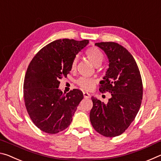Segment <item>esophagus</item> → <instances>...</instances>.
<instances>
[{
	"mask_svg": "<svg viewBox=\"0 0 161 161\" xmlns=\"http://www.w3.org/2000/svg\"><path fill=\"white\" fill-rule=\"evenodd\" d=\"M83 95H84V97L85 98V99H89V98H90V94H89L88 92H83Z\"/></svg>",
	"mask_w": 161,
	"mask_h": 161,
	"instance_id": "1",
	"label": "esophagus"
}]
</instances>
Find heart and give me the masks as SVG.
Here are the masks:
<instances>
[{
    "instance_id": "heart-1",
    "label": "heart",
    "mask_w": 161,
    "mask_h": 161,
    "mask_svg": "<svg viewBox=\"0 0 161 161\" xmlns=\"http://www.w3.org/2000/svg\"><path fill=\"white\" fill-rule=\"evenodd\" d=\"M85 54L87 59L95 67L100 66L102 64V62L103 61V59H104L103 53L97 47L89 48L88 50H86ZM77 58H75L73 59L72 64H71V69L72 70L75 69L76 64H77ZM95 83H96V80L93 78L81 77L77 81V84H79V86L81 89H84V90H91L94 87Z\"/></svg>"
}]
</instances>
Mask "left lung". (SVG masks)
Here are the masks:
<instances>
[{"mask_svg":"<svg viewBox=\"0 0 161 161\" xmlns=\"http://www.w3.org/2000/svg\"><path fill=\"white\" fill-rule=\"evenodd\" d=\"M104 52L108 68L99 91L111 92L107 103L92 97L93 107L89 118L92 126L106 137L121 135L130 126L139 110L143 97V84L134 58L123 46L114 42H97Z\"/></svg>","mask_w":161,"mask_h":161,"instance_id":"obj_1","label":"left lung"}]
</instances>
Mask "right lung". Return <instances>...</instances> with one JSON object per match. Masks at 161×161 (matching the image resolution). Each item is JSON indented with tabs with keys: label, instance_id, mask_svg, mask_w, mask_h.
Returning <instances> with one entry per match:
<instances>
[{
	"label": "right lung",
	"instance_id": "add662e5",
	"mask_svg": "<svg viewBox=\"0 0 161 161\" xmlns=\"http://www.w3.org/2000/svg\"><path fill=\"white\" fill-rule=\"evenodd\" d=\"M89 40H57L42 48L30 63L24 80L23 94L30 117L38 129L54 134L69 126L82 92L74 89L66 94L59 80L71 71V64Z\"/></svg>",
	"mask_w": 161,
	"mask_h": 161
}]
</instances>
